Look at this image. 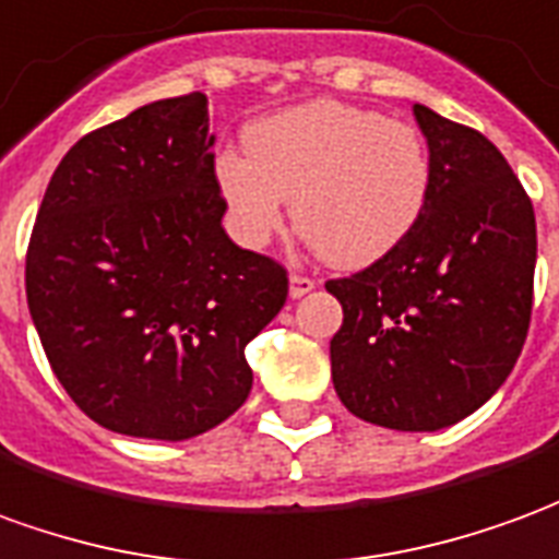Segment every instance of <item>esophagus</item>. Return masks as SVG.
<instances>
[{
    "label": "esophagus",
    "instance_id": "1",
    "mask_svg": "<svg viewBox=\"0 0 559 559\" xmlns=\"http://www.w3.org/2000/svg\"><path fill=\"white\" fill-rule=\"evenodd\" d=\"M316 283H312L310 276H304V273H292L288 276V298H304V295H310Z\"/></svg>",
    "mask_w": 559,
    "mask_h": 559
}]
</instances>
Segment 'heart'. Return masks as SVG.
<instances>
[{
	"mask_svg": "<svg viewBox=\"0 0 559 559\" xmlns=\"http://www.w3.org/2000/svg\"><path fill=\"white\" fill-rule=\"evenodd\" d=\"M247 153L213 162L231 231L267 247L283 231L288 198L295 225L328 264L358 271L413 235L425 216L433 162L409 122L334 98L261 117L243 132Z\"/></svg>",
	"mask_w": 559,
	"mask_h": 559,
	"instance_id": "b5f03b06",
	"label": "heart"
}]
</instances>
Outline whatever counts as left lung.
Wrapping results in <instances>:
<instances>
[{
    "label": "left lung",
    "mask_w": 559,
    "mask_h": 559,
    "mask_svg": "<svg viewBox=\"0 0 559 559\" xmlns=\"http://www.w3.org/2000/svg\"><path fill=\"white\" fill-rule=\"evenodd\" d=\"M433 186L415 231L328 292L336 397L361 421L430 433L463 421L509 379L533 310L536 216L485 134L413 105Z\"/></svg>",
    "instance_id": "8db88e82"
}]
</instances>
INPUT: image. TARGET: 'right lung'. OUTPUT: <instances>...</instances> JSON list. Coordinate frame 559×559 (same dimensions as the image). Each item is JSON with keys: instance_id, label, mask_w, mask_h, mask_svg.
<instances>
[{"instance_id": "right-lung-1", "label": "right lung", "mask_w": 559, "mask_h": 559, "mask_svg": "<svg viewBox=\"0 0 559 559\" xmlns=\"http://www.w3.org/2000/svg\"><path fill=\"white\" fill-rule=\"evenodd\" d=\"M207 96L162 98L62 156L26 252L29 316L59 385L96 425L183 442L252 388L247 343L286 271L225 235Z\"/></svg>"}]
</instances>
